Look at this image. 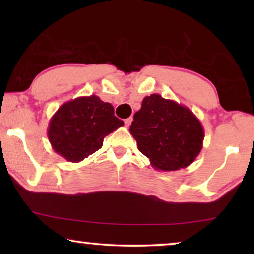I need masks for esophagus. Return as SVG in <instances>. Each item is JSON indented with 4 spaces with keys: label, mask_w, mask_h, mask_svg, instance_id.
<instances>
[{
    "label": "esophagus",
    "mask_w": 254,
    "mask_h": 254,
    "mask_svg": "<svg viewBox=\"0 0 254 254\" xmlns=\"http://www.w3.org/2000/svg\"><path fill=\"white\" fill-rule=\"evenodd\" d=\"M132 118H128V119H127L126 121H124V123H126V127H130L131 126V123H132Z\"/></svg>",
    "instance_id": "obj_1"
}]
</instances>
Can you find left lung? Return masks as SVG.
<instances>
[{"instance_id":"1","label":"left lung","mask_w":254,"mask_h":254,"mask_svg":"<svg viewBox=\"0 0 254 254\" xmlns=\"http://www.w3.org/2000/svg\"><path fill=\"white\" fill-rule=\"evenodd\" d=\"M133 119L130 133L154 169L186 168L203 148L204 127L196 115L159 94L145 96Z\"/></svg>"}]
</instances>
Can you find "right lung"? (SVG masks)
Here are the masks:
<instances>
[{"label":"right lung","mask_w":254,"mask_h":254,"mask_svg":"<svg viewBox=\"0 0 254 254\" xmlns=\"http://www.w3.org/2000/svg\"><path fill=\"white\" fill-rule=\"evenodd\" d=\"M123 124L110 103L96 95L80 96L59 107L47 133L54 151L76 163L101 149L104 137Z\"/></svg>","instance_id":"right-lung-1"}]
</instances>
